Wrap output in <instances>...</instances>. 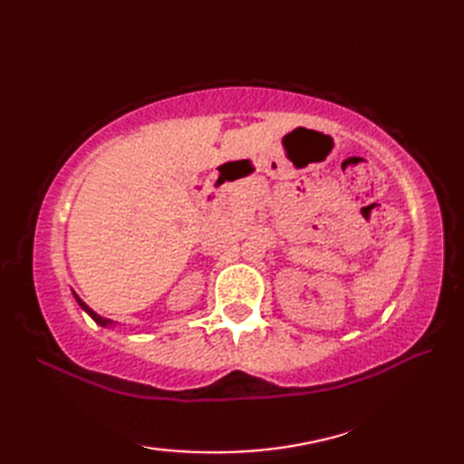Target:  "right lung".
Masks as SVG:
<instances>
[{
  "mask_svg": "<svg viewBox=\"0 0 464 464\" xmlns=\"http://www.w3.org/2000/svg\"><path fill=\"white\" fill-rule=\"evenodd\" d=\"M73 297H75V301H77V304H80V307L87 313V314H90V317L97 323V324H102V327H105V329H110V327H115V323L111 321V319H103L102 317V314H97L93 309H90V307H87V304L80 299V295H77L75 291H73Z\"/></svg>",
  "mask_w": 464,
  "mask_h": 464,
  "instance_id": "obj_1",
  "label": "right lung"
}]
</instances>
